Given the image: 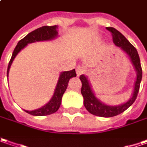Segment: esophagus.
I'll list each match as a JSON object with an SVG mask.
<instances>
[{
    "label": "esophagus",
    "mask_w": 147,
    "mask_h": 147,
    "mask_svg": "<svg viewBox=\"0 0 147 147\" xmlns=\"http://www.w3.org/2000/svg\"><path fill=\"white\" fill-rule=\"evenodd\" d=\"M84 71H85L84 67H83V66H78L76 67V74H77V76H80L81 74H84Z\"/></svg>",
    "instance_id": "esophagus-1"
}]
</instances>
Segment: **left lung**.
<instances>
[{
	"label": "left lung",
	"mask_w": 147,
	"mask_h": 147,
	"mask_svg": "<svg viewBox=\"0 0 147 147\" xmlns=\"http://www.w3.org/2000/svg\"><path fill=\"white\" fill-rule=\"evenodd\" d=\"M107 29L112 34L113 42L115 45L121 49L124 52L126 53V54H128V56L132 62V64L134 65V68L136 70L137 78L134 83L133 95L128 102L119 106H109L107 104H104L98 98H96L94 91L91 88V85L89 84L88 78L84 75H81L80 76V79L82 83L81 94L83 95L84 98V105L89 113L97 115V116H100V117L115 116L117 115L124 112V111H126L129 108L137 98V96L139 91L140 84H141V80L142 77V70L141 67L139 55L136 48L115 28H107Z\"/></svg>",
	"instance_id": "8db88e82"
}]
</instances>
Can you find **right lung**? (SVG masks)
Masks as SVG:
<instances>
[{"label":"right lung","instance_id":"1","mask_svg":"<svg viewBox=\"0 0 147 147\" xmlns=\"http://www.w3.org/2000/svg\"><path fill=\"white\" fill-rule=\"evenodd\" d=\"M58 26H44L41 28H37L35 31L28 34L25 37L18 41V45L13 50L12 57L10 58V61L9 63L7 69V77L9 75V71L10 68V66L13 63V59L15 57L24 47H26L28 44L33 43L36 41H44V40H50L55 39L58 36V31H57ZM76 76V70L73 69L71 71H63L61 72L58 81L56 85V88L54 90L53 95L52 96L51 99L49 101V102L45 104L40 108L34 110V111H26L24 110L27 113L30 115H32L35 116H43V115H48L56 112L60 107V105L62 102V98L63 95L65 93L66 89L67 88L68 82L70 79L73 78Z\"/></svg>","mask_w":147,"mask_h":147}]
</instances>
